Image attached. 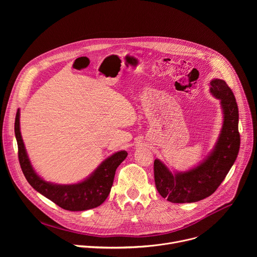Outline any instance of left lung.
Segmentation results:
<instances>
[{"instance_id": "obj_1", "label": "left lung", "mask_w": 257, "mask_h": 257, "mask_svg": "<svg viewBox=\"0 0 257 257\" xmlns=\"http://www.w3.org/2000/svg\"><path fill=\"white\" fill-rule=\"evenodd\" d=\"M210 92L221 100L224 123L209 157L196 168L175 175L160 160L154 163L156 187L164 198L173 203L195 202L211 195L221 185L237 159L240 133L235 95L221 79H213L210 82Z\"/></svg>"}]
</instances>
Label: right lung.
I'll use <instances>...</instances> for the list:
<instances>
[{
    "instance_id": "obj_1",
    "label": "right lung",
    "mask_w": 257,
    "mask_h": 257,
    "mask_svg": "<svg viewBox=\"0 0 257 257\" xmlns=\"http://www.w3.org/2000/svg\"><path fill=\"white\" fill-rule=\"evenodd\" d=\"M19 109L15 117V136L18 144V159L21 170L29 184L60 207L81 211L100 205L108 196L119 165L126 159L127 152L121 151L106 159L86 180L73 185H57L44 181L36 175L27 157L20 133Z\"/></svg>"
}]
</instances>
